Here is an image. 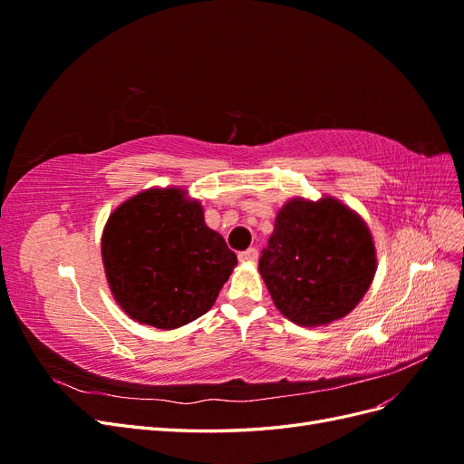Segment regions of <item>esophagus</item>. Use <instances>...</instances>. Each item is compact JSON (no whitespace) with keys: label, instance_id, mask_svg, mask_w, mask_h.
<instances>
[{"label":"esophagus","instance_id":"esophagus-1","mask_svg":"<svg viewBox=\"0 0 464 464\" xmlns=\"http://www.w3.org/2000/svg\"><path fill=\"white\" fill-rule=\"evenodd\" d=\"M257 259V249L256 247H249L246 249L244 254H240V261H256Z\"/></svg>","mask_w":464,"mask_h":464}]
</instances>
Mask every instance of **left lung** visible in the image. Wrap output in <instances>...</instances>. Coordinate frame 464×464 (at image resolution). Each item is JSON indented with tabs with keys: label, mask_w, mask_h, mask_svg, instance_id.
<instances>
[{
	"label": "left lung",
	"mask_w": 464,
	"mask_h": 464,
	"mask_svg": "<svg viewBox=\"0 0 464 464\" xmlns=\"http://www.w3.org/2000/svg\"><path fill=\"white\" fill-rule=\"evenodd\" d=\"M377 271L373 236L354 208L323 195L278 208L259 273L276 310L302 327L346 317Z\"/></svg>",
	"instance_id": "8db88e82"
}]
</instances>
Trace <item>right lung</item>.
Here are the masks:
<instances>
[{
  "label": "right lung",
  "mask_w": 464,
  "mask_h": 464,
  "mask_svg": "<svg viewBox=\"0 0 464 464\" xmlns=\"http://www.w3.org/2000/svg\"><path fill=\"white\" fill-rule=\"evenodd\" d=\"M111 296L133 321L172 331L207 314L237 265L184 188H149L118 205L101 240Z\"/></svg>",
  "instance_id": "1"
}]
</instances>
